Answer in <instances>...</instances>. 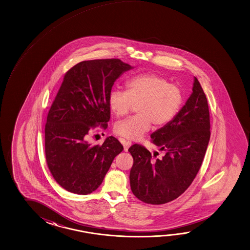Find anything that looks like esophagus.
I'll use <instances>...</instances> for the list:
<instances>
[{
	"label": "esophagus",
	"mask_w": 250,
	"mask_h": 250,
	"mask_svg": "<svg viewBox=\"0 0 250 250\" xmlns=\"http://www.w3.org/2000/svg\"><path fill=\"white\" fill-rule=\"evenodd\" d=\"M121 142H122V144H123L124 150H125V151H127L128 148H129L130 146H131V142L127 141V140H125V139H122Z\"/></svg>",
	"instance_id": "esophagus-1"
}]
</instances>
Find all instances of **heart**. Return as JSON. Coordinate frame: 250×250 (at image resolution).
Listing matches in <instances>:
<instances>
[{"mask_svg": "<svg viewBox=\"0 0 250 250\" xmlns=\"http://www.w3.org/2000/svg\"><path fill=\"white\" fill-rule=\"evenodd\" d=\"M126 91L114 89L109 93V108L116 117L127 115L136 104V115L117 123L114 132L129 140L149 131L151 123L162 127L170 123L182 103V90L155 73L132 77L125 83Z\"/></svg>", "mask_w": 250, "mask_h": 250, "instance_id": "heart-1", "label": "heart"}]
</instances>
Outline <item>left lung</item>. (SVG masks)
Here are the masks:
<instances>
[{"mask_svg":"<svg viewBox=\"0 0 250 250\" xmlns=\"http://www.w3.org/2000/svg\"><path fill=\"white\" fill-rule=\"evenodd\" d=\"M209 128L207 99L195 77L186 104L170 123L150 135L151 143L166 154L154 160L145 146L136 144L128 149L134 159L129 180L135 196L146 204L164 205L183 194L202 166Z\"/></svg>","mask_w":250,"mask_h":250,"instance_id":"obj_1","label":"left lung"}]
</instances>
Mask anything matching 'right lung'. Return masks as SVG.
I'll return each instance as SVG.
<instances>
[{
  "mask_svg": "<svg viewBox=\"0 0 250 250\" xmlns=\"http://www.w3.org/2000/svg\"><path fill=\"white\" fill-rule=\"evenodd\" d=\"M130 65L120 59L83 61L68 70L45 126V161L55 182L78 195L95 191L123 146L114 136L100 146L88 140L110 120L108 97L115 80Z\"/></svg>",
  "mask_w": 250,
  "mask_h": 250,
  "instance_id": "add662e5",
  "label": "right lung"
}]
</instances>
